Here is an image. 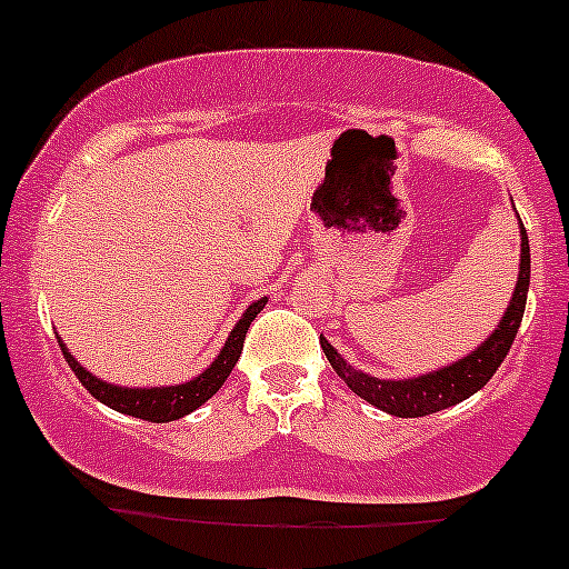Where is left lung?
Listing matches in <instances>:
<instances>
[{"instance_id": "left-lung-1", "label": "left lung", "mask_w": 569, "mask_h": 569, "mask_svg": "<svg viewBox=\"0 0 569 569\" xmlns=\"http://www.w3.org/2000/svg\"><path fill=\"white\" fill-rule=\"evenodd\" d=\"M520 236V278H517L515 297H511L498 330H495L476 352H470L467 358L456 361L453 367L439 369V372L419 375V378L408 380H380L372 378V375H363L358 372V369H352L350 363L325 341V336H319V345H322L325 356H328L336 375H339L358 397L372 402L380 411L395 413V417H425V413H437L442 411V408H450L456 406V402L467 400V397L476 395L478 389H483V386L489 383V378L498 372L503 358L509 356L511 341H515L522 322V313H526L528 283H531V250H528V233L526 228H522V222Z\"/></svg>"}]
</instances>
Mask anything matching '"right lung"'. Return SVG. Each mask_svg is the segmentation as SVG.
I'll return each mask as SVG.
<instances>
[{
    "label": "right lung",
    "mask_w": 569,
    "mask_h": 569,
    "mask_svg": "<svg viewBox=\"0 0 569 569\" xmlns=\"http://www.w3.org/2000/svg\"><path fill=\"white\" fill-rule=\"evenodd\" d=\"M263 306H267V300H258L247 308L244 317L239 319V325L233 328V333H230L228 341H224V347H222V352L217 356V361H213L206 372L197 375V378L189 380V383L167 386V389H121V386L104 383V380L93 378L91 372H86V369H82L80 363L69 356V350H66L63 341L60 339L58 341H60V350H63V358L69 361L71 372L80 378V383L86 386V389L91 391L99 402L110 406L113 411L130 413V417H138V419H147V422H172V419H180V417H186V413L194 411V408H200L208 397H213L219 389H222V383L228 380V375L233 372L236 361H239L241 347H244L247 328H250L252 319L263 311Z\"/></svg>",
    "instance_id": "add662e5"
}]
</instances>
